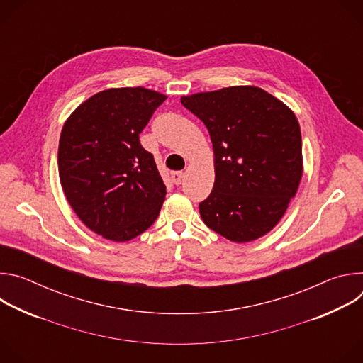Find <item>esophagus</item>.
<instances>
[{
  "instance_id": "obj_1",
  "label": "esophagus",
  "mask_w": 363,
  "mask_h": 363,
  "mask_svg": "<svg viewBox=\"0 0 363 363\" xmlns=\"http://www.w3.org/2000/svg\"><path fill=\"white\" fill-rule=\"evenodd\" d=\"M171 178H172V182H174L175 185H181V182H182V179H184V174H182V172H174Z\"/></svg>"
}]
</instances>
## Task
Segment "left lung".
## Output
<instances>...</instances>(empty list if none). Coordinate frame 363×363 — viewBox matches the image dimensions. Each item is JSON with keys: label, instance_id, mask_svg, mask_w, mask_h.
<instances>
[{"label": "left lung", "instance_id": "8db88e82", "mask_svg": "<svg viewBox=\"0 0 363 363\" xmlns=\"http://www.w3.org/2000/svg\"><path fill=\"white\" fill-rule=\"evenodd\" d=\"M214 147L216 182L199 202L205 225L234 242L263 237L284 216L301 174V133L283 101L254 86L181 97Z\"/></svg>", "mask_w": 363, "mask_h": 363}]
</instances>
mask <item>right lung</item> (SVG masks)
Masks as SVG:
<instances>
[{"instance_id":"1","label":"right lung","mask_w":363,"mask_h":363,"mask_svg":"<svg viewBox=\"0 0 363 363\" xmlns=\"http://www.w3.org/2000/svg\"><path fill=\"white\" fill-rule=\"evenodd\" d=\"M165 99L145 87L103 90L63 126L57 160L65 195L103 238L129 241L160 216L167 188L139 133Z\"/></svg>"}]
</instances>
